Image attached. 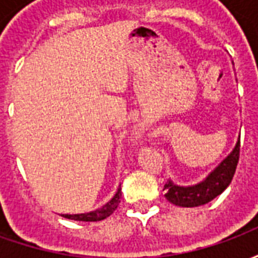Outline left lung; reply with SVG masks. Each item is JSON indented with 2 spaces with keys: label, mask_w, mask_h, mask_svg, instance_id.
I'll return each mask as SVG.
<instances>
[{
  "label": "left lung",
  "mask_w": 258,
  "mask_h": 258,
  "mask_svg": "<svg viewBox=\"0 0 258 258\" xmlns=\"http://www.w3.org/2000/svg\"><path fill=\"white\" fill-rule=\"evenodd\" d=\"M239 151H240V135L233 146L231 153L225 159L218 163L214 170L206 175V178L199 181L198 184L181 186L174 184L171 179H168L164 185L166 189V199L179 207H198L209 203L216 199L218 195H221L231 184L233 174L236 170L239 160Z\"/></svg>",
  "instance_id": "8db88e82"
}]
</instances>
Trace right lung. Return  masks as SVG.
I'll use <instances>...</instances> for the list:
<instances>
[{"label":"right lung","mask_w":258,"mask_h":258,"mask_svg":"<svg viewBox=\"0 0 258 258\" xmlns=\"http://www.w3.org/2000/svg\"><path fill=\"white\" fill-rule=\"evenodd\" d=\"M120 198H121V188L118 185L116 194L113 195V198L109 202H106L105 205L96 209V210L88 211V213H80V214H60L64 218L69 220H74V221H101L105 220L106 217L112 214L113 211L117 209L118 203H120Z\"/></svg>","instance_id":"1"}]
</instances>
